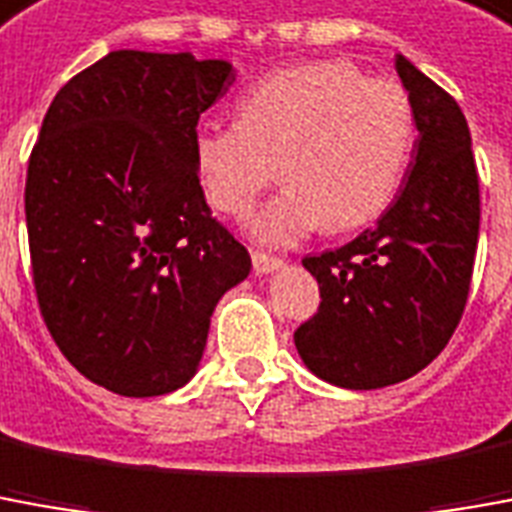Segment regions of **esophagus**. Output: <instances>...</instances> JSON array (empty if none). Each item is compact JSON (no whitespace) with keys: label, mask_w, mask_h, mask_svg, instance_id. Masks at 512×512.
<instances>
[{"label":"esophagus","mask_w":512,"mask_h":512,"mask_svg":"<svg viewBox=\"0 0 512 512\" xmlns=\"http://www.w3.org/2000/svg\"><path fill=\"white\" fill-rule=\"evenodd\" d=\"M284 267V259H278V256H270V253H253V270L259 273V276H267V273H276Z\"/></svg>","instance_id":"34e87169"}]
</instances>
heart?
<instances>
[{"label":"heart","instance_id":"heart-1","mask_svg":"<svg viewBox=\"0 0 512 512\" xmlns=\"http://www.w3.org/2000/svg\"><path fill=\"white\" fill-rule=\"evenodd\" d=\"M415 147V111L396 80H368L348 61H303L262 74L239 97V119L203 122L192 150L200 186L242 217L276 161L287 186L248 222L253 239L287 248L317 231L368 225L393 203Z\"/></svg>","mask_w":512,"mask_h":512}]
</instances>
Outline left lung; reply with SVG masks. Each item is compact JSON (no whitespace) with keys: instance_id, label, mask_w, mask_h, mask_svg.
Masks as SVG:
<instances>
[{"instance_id":"left-lung-1","label":"left lung","mask_w":512,"mask_h":512,"mask_svg":"<svg viewBox=\"0 0 512 512\" xmlns=\"http://www.w3.org/2000/svg\"><path fill=\"white\" fill-rule=\"evenodd\" d=\"M415 111V161L396 203L340 250L306 256L320 306L295 331L303 365L345 390L424 370L463 317L479 236V178L460 105L396 55Z\"/></svg>"}]
</instances>
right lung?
Returning <instances> with one entry per match:
<instances>
[{"label":"right lung","instance_id":"right-lung-1","mask_svg":"<svg viewBox=\"0 0 512 512\" xmlns=\"http://www.w3.org/2000/svg\"><path fill=\"white\" fill-rule=\"evenodd\" d=\"M228 61L116 49L55 94L27 167L38 306L63 357L111 393L189 382L214 306L250 256L211 217L195 167L200 114Z\"/></svg>","mask_w":512,"mask_h":512}]
</instances>
